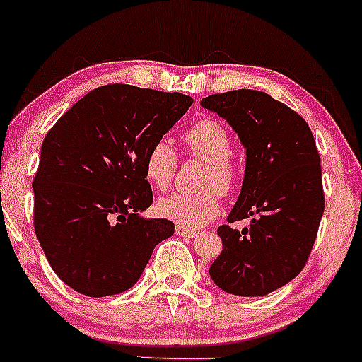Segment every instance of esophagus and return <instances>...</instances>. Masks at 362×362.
<instances>
[{
  "label": "esophagus",
  "mask_w": 362,
  "mask_h": 362,
  "mask_svg": "<svg viewBox=\"0 0 362 362\" xmlns=\"http://www.w3.org/2000/svg\"><path fill=\"white\" fill-rule=\"evenodd\" d=\"M176 234L182 235V238H194V235H197L198 233H197V230L186 229V227H182V226H176Z\"/></svg>",
  "instance_id": "esophagus-1"
}]
</instances>
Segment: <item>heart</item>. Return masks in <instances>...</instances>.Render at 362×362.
Returning a JSON list of instances; mask_svg holds the SVG:
<instances>
[{
    "label": "heart",
    "instance_id": "1",
    "mask_svg": "<svg viewBox=\"0 0 362 362\" xmlns=\"http://www.w3.org/2000/svg\"><path fill=\"white\" fill-rule=\"evenodd\" d=\"M182 144L194 156L206 160L200 193L174 192L157 202V214L186 229L209 224L221 212L218 193H229L235 182V165L230 159V136L224 124L214 117H200L182 133ZM177 157L169 141L156 140L144 159L145 177L153 188L165 189L173 181Z\"/></svg>",
    "mask_w": 362,
    "mask_h": 362
}]
</instances>
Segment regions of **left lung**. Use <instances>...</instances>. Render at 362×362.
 Returning <instances> with one entry per match:
<instances>
[{"label":"left lung","mask_w":362,"mask_h":362,"mask_svg":"<svg viewBox=\"0 0 362 362\" xmlns=\"http://www.w3.org/2000/svg\"><path fill=\"white\" fill-rule=\"evenodd\" d=\"M226 119L246 148L241 193L227 221L250 218L243 230L221 226L222 253L209 274L234 296H267L306 265L325 210L322 165L306 121L258 90L214 93L200 103Z\"/></svg>","instance_id":"obj_1"}]
</instances>
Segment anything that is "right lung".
I'll use <instances>...</instances> for the list:
<instances>
[{
  "label": "right lung",
  "instance_id": "obj_1",
  "mask_svg": "<svg viewBox=\"0 0 362 362\" xmlns=\"http://www.w3.org/2000/svg\"><path fill=\"white\" fill-rule=\"evenodd\" d=\"M192 104L185 93L104 85L44 138L32 185L35 235L73 291L90 298L128 291L153 247L174 234L168 218L141 217L153 202L144 159Z\"/></svg>",
  "mask_w": 362,
  "mask_h": 362
}]
</instances>
